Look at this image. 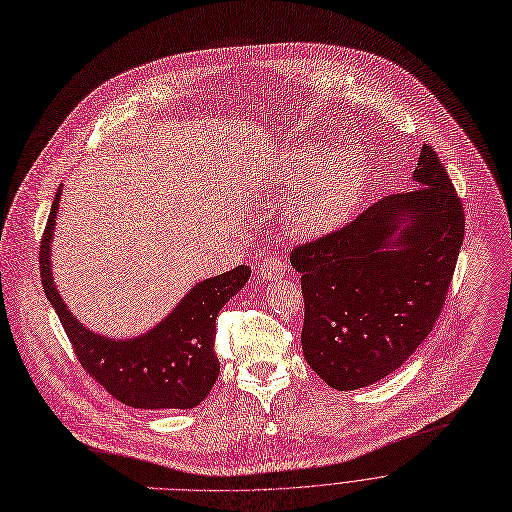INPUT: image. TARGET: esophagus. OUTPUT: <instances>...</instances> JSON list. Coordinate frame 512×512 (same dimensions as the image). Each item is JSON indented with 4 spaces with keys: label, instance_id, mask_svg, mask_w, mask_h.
<instances>
[{
    "label": "esophagus",
    "instance_id": "34e87169",
    "mask_svg": "<svg viewBox=\"0 0 512 512\" xmlns=\"http://www.w3.org/2000/svg\"><path fill=\"white\" fill-rule=\"evenodd\" d=\"M286 269H288V263H286V259L280 257V255L265 257V259L261 261V265L257 267L259 275L263 277V280H269V282L277 280V277H282V275L286 273Z\"/></svg>",
    "mask_w": 512,
    "mask_h": 512
}]
</instances>
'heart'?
I'll return each mask as SVG.
<instances>
[{
  "label": "heart",
  "instance_id": "heart-1",
  "mask_svg": "<svg viewBox=\"0 0 512 512\" xmlns=\"http://www.w3.org/2000/svg\"><path fill=\"white\" fill-rule=\"evenodd\" d=\"M282 181L286 190L304 185L294 202L292 220L306 235H320L349 216L363 181V161L347 147L324 157L304 149L286 163Z\"/></svg>",
  "mask_w": 512,
  "mask_h": 512
}]
</instances>
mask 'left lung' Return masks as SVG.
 <instances>
[{"label":"left lung","instance_id":"obj_1","mask_svg":"<svg viewBox=\"0 0 512 512\" xmlns=\"http://www.w3.org/2000/svg\"><path fill=\"white\" fill-rule=\"evenodd\" d=\"M412 177L414 188L290 251L302 273L304 357L335 390L392 374L443 312L466 214L431 145H423Z\"/></svg>","mask_w":512,"mask_h":512}]
</instances>
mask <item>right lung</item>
Wrapping results in <instances>:
<instances>
[{
    "label": "right lung",
    "mask_w": 512,
    "mask_h": 512,
    "mask_svg": "<svg viewBox=\"0 0 512 512\" xmlns=\"http://www.w3.org/2000/svg\"><path fill=\"white\" fill-rule=\"evenodd\" d=\"M59 198L61 190L40 241V282L85 374L132 408L198 406L210 394L220 369L214 355L216 316L247 284L251 267L239 265L200 282L153 331L130 341H110L79 324L55 288L49 245Z\"/></svg>",
    "instance_id": "1"
}]
</instances>
